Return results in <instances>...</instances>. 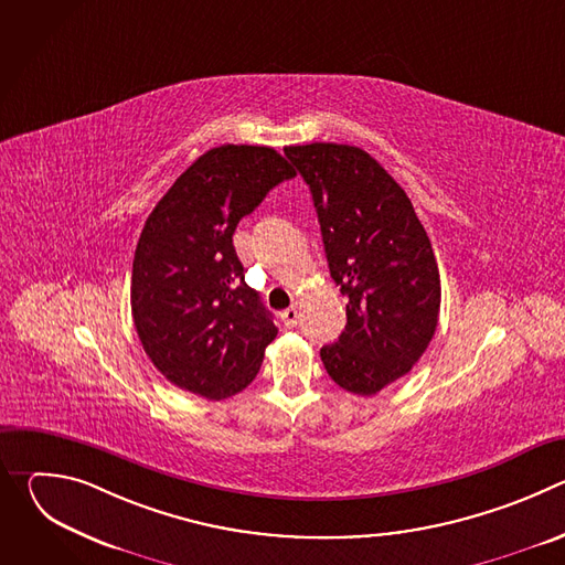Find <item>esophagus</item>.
<instances>
[{
  "label": "esophagus",
  "instance_id": "obj_1",
  "mask_svg": "<svg viewBox=\"0 0 565 565\" xmlns=\"http://www.w3.org/2000/svg\"><path fill=\"white\" fill-rule=\"evenodd\" d=\"M299 317H301V312H299V306H290V308H286V310L281 312V321H284V324H286L288 329L297 327Z\"/></svg>",
  "mask_w": 565,
  "mask_h": 565
}]
</instances>
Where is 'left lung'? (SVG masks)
<instances>
[{
    "label": "left lung",
    "instance_id": "8db88e82",
    "mask_svg": "<svg viewBox=\"0 0 565 565\" xmlns=\"http://www.w3.org/2000/svg\"><path fill=\"white\" fill-rule=\"evenodd\" d=\"M310 188L347 329L319 355L335 384L375 395L427 351L440 312V273L416 210L391 174L360 147L284 149Z\"/></svg>",
    "mask_w": 565,
    "mask_h": 565
}]
</instances>
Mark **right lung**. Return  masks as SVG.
<instances>
[{"label": "right lung", "mask_w": 565, "mask_h": 565, "mask_svg": "<svg viewBox=\"0 0 565 565\" xmlns=\"http://www.w3.org/2000/svg\"><path fill=\"white\" fill-rule=\"evenodd\" d=\"M295 177L273 147L221 145L174 181L140 232L131 315L140 344L172 384L207 399L244 391L277 338L232 246L236 223Z\"/></svg>", "instance_id": "obj_1"}]
</instances>
